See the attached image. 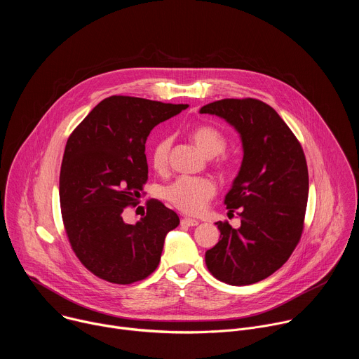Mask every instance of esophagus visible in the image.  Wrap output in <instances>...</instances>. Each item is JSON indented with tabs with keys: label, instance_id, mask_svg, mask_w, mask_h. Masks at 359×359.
I'll return each mask as SVG.
<instances>
[{
	"label": "esophagus",
	"instance_id": "34e87169",
	"mask_svg": "<svg viewBox=\"0 0 359 359\" xmlns=\"http://www.w3.org/2000/svg\"><path fill=\"white\" fill-rule=\"evenodd\" d=\"M198 222L197 220H193V219H182V226H187V227H193V226H197Z\"/></svg>",
	"mask_w": 359,
	"mask_h": 359
}]
</instances>
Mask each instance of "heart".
Returning <instances> with one entry per match:
<instances>
[{
  "label": "heart",
  "instance_id": "1",
  "mask_svg": "<svg viewBox=\"0 0 359 359\" xmlns=\"http://www.w3.org/2000/svg\"><path fill=\"white\" fill-rule=\"evenodd\" d=\"M191 139L196 146L206 156H216L217 168L222 172L231 169V159L220 153L226 149V137L220 130L210 125H200L191 130ZM172 146L170 136H162L155 142L150 150V163L156 170H165L169 161V151ZM216 194V184L209 177H190L182 176L170 183L165 190V198L172 206L186 215H198L206 209L208 203Z\"/></svg>",
  "mask_w": 359,
  "mask_h": 359
}]
</instances>
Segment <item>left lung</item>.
I'll use <instances>...</instances> for the list:
<instances>
[{
  "mask_svg": "<svg viewBox=\"0 0 359 359\" xmlns=\"http://www.w3.org/2000/svg\"><path fill=\"white\" fill-rule=\"evenodd\" d=\"M200 114L226 119L244 149L224 200L230 212L240 209L241 226L216 223L220 241L206 251V266L230 285L259 283L290 259L301 238L309 200L304 150L280 115L259 99H222L204 105Z\"/></svg>",
  "mask_w": 359,
  "mask_h": 359,
  "instance_id": "8db88e82",
  "label": "left lung"
}]
</instances>
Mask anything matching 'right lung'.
Instances as JSON below:
<instances>
[{
	"label": "right lung",
	"instance_id": "obj_1",
	"mask_svg": "<svg viewBox=\"0 0 359 359\" xmlns=\"http://www.w3.org/2000/svg\"><path fill=\"white\" fill-rule=\"evenodd\" d=\"M187 105L135 96L104 99L69 135L60 175L61 213L68 241L96 277L132 284L159 266L166 234L179 216L156 198L136 224L123 212L139 203L147 182L144 143L158 123Z\"/></svg>",
	"mask_w": 359,
	"mask_h": 359
}]
</instances>
